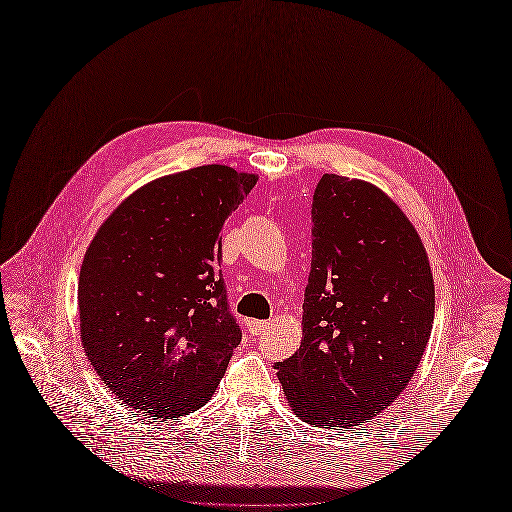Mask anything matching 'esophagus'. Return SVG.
Listing matches in <instances>:
<instances>
[{
	"label": "esophagus",
	"instance_id": "34e87169",
	"mask_svg": "<svg viewBox=\"0 0 512 512\" xmlns=\"http://www.w3.org/2000/svg\"><path fill=\"white\" fill-rule=\"evenodd\" d=\"M268 328H270V322H262V320H252V322L248 324V330H250L252 336L264 334Z\"/></svg>",
	"mask_w": 512,
	"mask_h": 512
}]
</instances>
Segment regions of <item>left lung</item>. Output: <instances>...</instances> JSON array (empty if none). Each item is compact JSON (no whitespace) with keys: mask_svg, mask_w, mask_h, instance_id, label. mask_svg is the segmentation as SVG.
<instances>
[{"mask_svg":"<svg viewBox=\"0 0 512 512\" xmlns=\"http://www.w3.org/2000/svg\"><path fill=\"white\" fill-rule=\"evenodd\" d=\"M312 222L302 342L274 368L300 420L356 426L390 406L420 364L432 270L412 222L370 182L324 174Z\"/></svg>","mask_w":512,"mask_h":512,"instance_id":"left-lung-1","label":"left lung"}]
</instances>
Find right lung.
Returning <instances> with one entry per match:
<instances>
[{
  "mask_svg": "<svg viewBox=\"0 0 512 512\" xmlns=\"http://www.w3.org/2000/svg\"><path fill=\"white\" fill-rule=\"evenodd\" d=\"M256 182L222 164L162 176L98 228L80 270V336L126 406L180 418L216 392L242 340L218 272L220 232Z\"/></svg>",
  "mask_w": 512,
  "mask_h": 512,
  "instance_id": "1",
  "label": "right lung"
}]
</instances>
